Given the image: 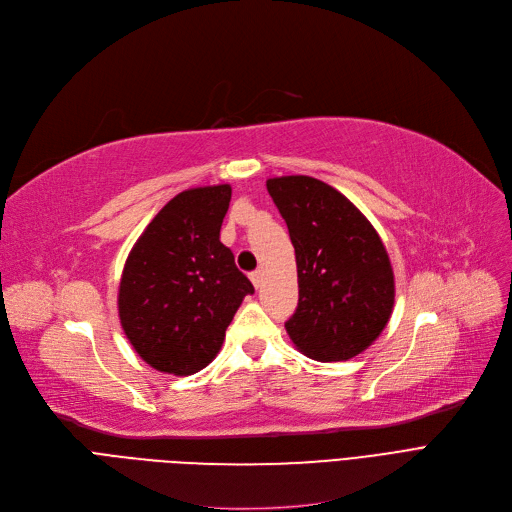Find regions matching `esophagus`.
I'll list each match as a JSON object with an SVG mask.
<instances>
[{"label": "esophagus", "mask_w": 512, "mask_h": 512, "mask_svg": "<svg viewBox=\"0 0 512 512\" xmlns=\"http://www.w3.org/2000/svg\"><path fill=\"white\" fill-rule=\"evenodd\" d=\"M251 282H253V286L255 288H259L261 286V280H263V274H261V270H255V272H251Z\"/></svg>", "instance_id": "34e87169"}]
</instances>
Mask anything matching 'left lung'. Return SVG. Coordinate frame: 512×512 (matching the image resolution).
Returning a JSON list of instances; mask_svg holds the SVG:
<instances>
[{
	"label": "left lung",
	"mask_w": 512,
	"mask_h": 512,
	"mask_svg": "<svg viewBox=\"0 0 512 512\" xmlns=\"http://www.w3.org/2000/svg\"><path fill=\"white\" fill-rule=\"evenodd\" d=\"M297 255L299 307L286 332L309 359L332 363L363 353L394 307L384 242L334 186L311 176L267 180Z\"/></svg>",
	"instance_id": "obj_1"
}]
</instances>
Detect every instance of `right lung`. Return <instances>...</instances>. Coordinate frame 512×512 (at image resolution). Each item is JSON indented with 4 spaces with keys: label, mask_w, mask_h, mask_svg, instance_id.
Here are the masks:
<instances>
[{
    "label": "right lung",
    "mask_w": 512,
    "mask_h": 512,
    "mask_svg": "<svg viewBox=\"0 0 512 512\" xmlns=\"http://www.w3.org/2000/svg\"><path fill=\"white\" fill-rule=\"evenodd\" d=\"M230 184L188 188L134 242L118 292L120 324L157 371L191 375L220 353L226 328L255 288L220 242Z\"/></svg>",
    "instance_id": "add662e5"
}]
</instances>
